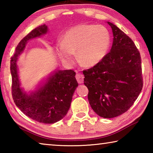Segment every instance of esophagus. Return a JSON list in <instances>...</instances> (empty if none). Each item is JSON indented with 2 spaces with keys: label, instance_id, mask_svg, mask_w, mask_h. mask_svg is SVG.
Returning a JSON list of instances; mask_svg holds the SVG:
<instances>
[{
  "label": "esophagus",
  "instance_id": "esophagus-1",
  "mask_svg": "<svg viewBox=\"0 0 153 153\" xmlns=\"http://www.w3.org/2000/svg\"><path fill=\"white\" fill-rule=\"evenodd\" d=\"M76 79H77V82H78L79 84H82V83L84 82V75L77 73L76 74Z\"/></svg>",
  "mask_w": 153,
  "mask_h": 153
}]
</instances>
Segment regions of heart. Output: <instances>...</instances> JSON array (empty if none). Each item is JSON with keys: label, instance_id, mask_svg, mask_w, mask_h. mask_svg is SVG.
I'll list each match as a JSON object with an SVG mask.
<instances>
[{"label": "heart", "instance_id": "1", "mask_svg": "<svg viewBox=\"0 0 153 153\" xmlns=\"http://www.w3.org/2000/svg\"><path fill=\"white\" fill-rule=\"evenodd\" d=\"M111 37L108 30L102 25L80 24L70 28L64 33L61 45L56 47L59 59L71 63L77 51L79 60L87 66L101 61L110 46Z\"/></svg>", "mask_w": 153, "mask_h": 153}]
</instances>
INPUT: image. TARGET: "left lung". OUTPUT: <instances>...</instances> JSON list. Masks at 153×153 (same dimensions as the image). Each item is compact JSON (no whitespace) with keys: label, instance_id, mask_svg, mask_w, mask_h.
<instances>
[{"label":"left lung","instance_id":"obj_1","mask_svg":"<svg viewBox=\"0 0 153 153\" xmlns=\"http://www.w3.org/2000/svg\"><path fill=\"white\" fill-rule=\"evenodd\" d=\"M107 24L113 34L111 51L83 74L93 111L100 117L113 118L133 105L142 89L143 79L140 55L133 40L115 25Z\"/></svg>","mask_w":153,"mask_h":153}]
</instances>
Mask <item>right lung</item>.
I'll return each instance as SVG.
<instances>
[{"label": "right lung", "instance_id": "obj_1", "mask_svg": "<svg viewBox=\"0 0 153 153\" xmlns=\"http://www.w3.org/2000/svg\"><path fill=\"white\" fill-rule=\"evenodd\" d=\"M48 32L45 24L33 29L18 44L11 60L12 96L17 107L32 120L43 123H54L68 112L72 97L78 86L73 70H57L51 75L42 86L30 94L21 88L17 65V57L23 53L28 40Z\"/></svg>", "mask_w": 153, "mask_h": 153}]
</instances>
